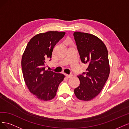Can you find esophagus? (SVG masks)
Instances as JSON below:
<instances>
[{
    "label": "esophagus",
    "mask_w": 129,
    "mask_h": 129,
    "mask_svg": "<svg viewBox=\"0 0 129 129\" xmlns=\"http://www.w3.org/2000/svg\"><path fill=\"white\" fill-rule=\"evenodd\" d=\"M66 76L67 78H70L72 76V74H69V75H68V74H66Z\"/></svg>",
    "instance_id": "obj_1"
}]
</instances>
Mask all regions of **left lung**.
<instances>
[{"mask_svg": "<svg viewBox=\"0 0 129 129\" xmlns=\"http://www.w3.org/2000/svg\"><path fill=\"white\" fill-rule=\"evenodd\" d=\"M73 36L81 61L88 66L86 72L78 75L80 83L74 89V93L78 99L88 101L99 95L108 79V50L104 43L92 34L75 32Z\"/></svg>", "mask_w": 129, "mask_h": 129, "instance_id": "obj_1", "label": "left lung"}]
</instances>
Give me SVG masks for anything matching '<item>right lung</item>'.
Listing matches in <instances>:
<instances>
[{"instance_id":"1","label":"right lung","mask_w":129,"mask_h":129,"mask_svg":"<svg viewBox=\"0 0 129 129\" xmlns=\"http://www.w3.org/2000/svg\"><path fill=\"white\" fill-rule=\"evenodd\" d=\"M65 32L50 31L34 36L27 44L21 60L23 76L29 90L37 98L48 101L56 96L64 75L46 71V61L51 60L54 47Z\"/></svg>"}]
</instances>
